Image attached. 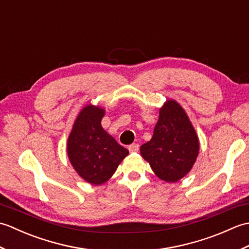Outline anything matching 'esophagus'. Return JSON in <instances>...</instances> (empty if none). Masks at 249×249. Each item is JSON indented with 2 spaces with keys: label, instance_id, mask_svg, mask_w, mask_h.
Instances as JSON below:
<instances>
[{
  "label": "esophagus",
  "instance_id": "1",
  "mask_svg": "<svg viewBox=\"0 0 249 249\" xmlns=\"http://www.w3.org/2000/svg\"><path fill=\"white\" fill-rule=\"evenodd\" d=\"M128 151H129L130 153H136V152H138V151H139V144L133 143V144L128 145Z\"/></svg>",
  "mask_w": 249,
  "mask_h": 249
}]
</instances>
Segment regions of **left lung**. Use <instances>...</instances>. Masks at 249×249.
I'll use <instances>...</instances> for the list:
<instances>
[{
    "instance_id": "obj_1",
    "label": "left lung",
    "mask_w": 249,
    "mask_h": 249,
    "mask_svg": "<svg viewBox=\"0 0 249 249\" xmlns=\"http://www.w3.org/2000/svg\"><path fill=\"white\" fill-rule=\"evenodd\" d=\"M198 135L177 100L167 99L150 141L140 146L141 156L160 179L176 183L193 169L199 154Z\"/></svg>"
}]
</instances>
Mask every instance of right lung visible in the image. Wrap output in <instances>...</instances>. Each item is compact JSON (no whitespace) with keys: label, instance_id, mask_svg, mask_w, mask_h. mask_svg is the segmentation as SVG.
Wrapping results in <instances>:
<instances>
[{"label":"right lung","instance_id":"add662e5","mask_svg":"<svg viewBox=\"0 0 249 249\" xmlns=\"http://www.w3.org/2000/svg\"><path fill=\"white\" fill-rule=\"evenodd\" d=\"M106 110L86 105L73 122L67 139V155L78 176L92 185H102L113 176L129 154L102 126Z\"/></svg>","mask_w":249,"mask_h":249}]
</instances>
